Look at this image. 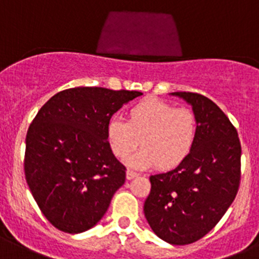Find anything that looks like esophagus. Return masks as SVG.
I'll list each match as a JSON object with an SVG mask.
<instances>
[{"label": "esophagus", "mask_w": 259, "mask_h": 259, "mask_svg": "<svg viewBox=\"0 0 259 259\" xmlns=\"http://www.w3.org/2000/svg\"><path fill=\"white\" fill-rule=\"evenodd\" d=\"M138 175H139V174L134 172V171H132V170H127L126 171V179H127V180H132V179L137 178Z\"/></svg>", "instance_id": "esophagus-1"}]
</instances>
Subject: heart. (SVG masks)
I'll list each match as a JSON object with an SVG mask.
<instances>
[{
	"label": "heart",
	"mask_w": 259,
	"mask_h": 259,
	"mask_svg": "<svg viewBox=\"0 0 259 259\" xmlns=\"http://www.w3.org/2000/svg\"><path fill=\"white\" fill-rule=\"evenodd\" d=\"M197 117L192 110L175 107L157 98H146L127 112V122L111 117L106 138L117 158L129 157L139 143L143 148L127 159L134 168L158 166L170 170L185 161L197 139Z\"/></svg>",
	"instance_id": "b5f03b06"
}]
</instances>
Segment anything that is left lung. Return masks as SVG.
Masks as SVG:
<instances>
[{
    "label": "left lung",
    "mask_w": 259,
    "mask_h": 259,
    "mask_svg": "<svg viewBox=\"0 0 259 259\" xmlns=\"http://www.w3.org/2000/svg\"><path fill=\"white\" fill-rule=\"evenodd\" d=\"M170 94L192 106L197 139L178 167L149 178L144 216L158 238L185 245L211 231L235 199L241 146L228 116L209 98L190 92Z\"/></svg>",
    "instance_id": "obj_1"
}]
</instances>
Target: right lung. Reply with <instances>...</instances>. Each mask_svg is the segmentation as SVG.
<instances>
[{
  "instance_id": "right-lung-1",
  "label": "right lung",
  "mask_w": 259,
  "mask_h": 259,
  "mask_svg": "<svg viewBox=\"0 0 259 259\" xmlns=\"http://www.w3.org/2000/svg\"><path fill=\"white\" fill-rule=\"evenodd\" d=\"M137 91L78 87L51 97L25 139L26 183L38 207L59 230L93 228L125 183V166L113 156L106 126Z\"/></svg>"
}]
</instances>
